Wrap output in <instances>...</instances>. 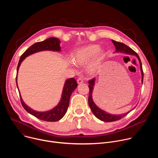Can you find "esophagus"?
Listing matches in <instances>:
<instances>
[{
	"instance_id": "34e87169",
	"label": "esophagus",
	"mask_w": 158,
	"mask_h": 158,
	"mask_svg": "<svg viewBox=\"0 0 158 158\" xmlns=\"http://www.w3.org/2000/svg\"><path fill=\"white\" fill-rule=\"evenodd\" d=\"M77 84H82V83H83L84 82V81L81 79V78H79L78 79H77Z\"/></svg>"
}]
</instances>
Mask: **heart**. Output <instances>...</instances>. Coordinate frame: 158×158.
Wrapping results in <instances>:
<instances>
[{"mask_svg": "<svg viewBox=\"0 0 158 158\" xmlns=\"http://www.w3.org/2000/svg\"><path fill=\"white\" fill-rule=\"evenodd\" d=\"M104 57V49L99 48L97 44H91L76 51L72 56V59L77 65H84L91 59L87 65V70L90 74H94L100 68Z\"/></svg>", "mask_w": 158, "mask_h": 158, "instance_id": "b5f03b06", "label": "heart"}]
</instances>
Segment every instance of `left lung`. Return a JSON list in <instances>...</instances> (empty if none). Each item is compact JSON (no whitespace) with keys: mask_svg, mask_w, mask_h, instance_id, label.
Masks as SVG:
<instances>
[{"mask_svg":"<svg viewBox=\"0 0 158 158\" xmlns=\"http://www.w3.org/2000/svg\"><path fill=\"white\" fill-rule=\"evenodd\" d=\"M112 42L114 44V46H115V49H116L115 52H121V53H124V54H127V55L135 56L138 58V59L139 62V64H140V69H141V77H142L141 82L143 84L144 74H143V71L141 61V59H140L139 56L138 55V54L136 52H134L132 49H131L130 48L127 46L126 44H124L123 43L115 41L114 40H112ZM95 83H96V78L95 77L89 81V98H88V103H89V106L90 108H91L94 115L99 120H101L102 121H104V122H112V121H116L119 120L121 118H123V117L126 116L127 114L129 113L131 110H132L135 108V107H134L130 111H128L126 112V113L122 114H110V113H109V112L101 109L94 103L93 99V89H94Z\"/></svg>","mask_w":158,"mask_h":158,"instance_id":"1","label":"left lung"}]
</instances>
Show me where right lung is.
I'll return each mask as SVG.
<instances>
[{
    "mask_svg": "<svg viewBox=\"0 0 158 158\" xmlns=\"http://www.w3.org/2000/svg\"><path fill=\"white\" fill-rule=\"evenodd\" d=\"M60 44V40L56 37H50L42 42H39L34 44L21 56L17 68L16 84L20 94V101L22 106H23L25 110L27 112H29V114H32V116L36 117L40 120L48 122H55L59 121L64 116L67 110V108H68L69 105L71 96L77 86V83L76 81L73 77L66 79L64 84L60 100L57 105L49 110L39 112L29 107L24 102V101L22 100L17 85V74L21 63L27 57L40 51H50L54 52H60L61 51Z\"/></svg>",
    "mask_w": 158,
    "mask_h": 158,
    "instance_id": "1",
    "label": "right lung"
}]
</instances>
